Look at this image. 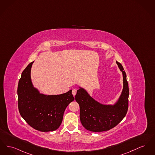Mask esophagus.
Here are the masks:
<instances>
[{
  "label": "esophagus",
  "mask_w": 155,
  "mask_h": 155,
  "mask_svg": "<svg viewBox=\"0 0 155 155\" xmlns=\"http://www.w3.org/2000/svg\"><path fill=\"white\" fill-rule=\"evenodd\" d=\"M72 94H73V95L74 96H75V95H76V94H77V90H76L75 89H74V90H73V91H72Z\"/></svg>",
  "instance_id": "1"
}]
</instances>
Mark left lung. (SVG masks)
<instances>
[{"label": "left lung", "instance_id": "obj_1", "mask_svg": "<svg viewBox=\"0 0 155 155\" xmlns=\"http://www.w3.org/2000/svg\"><path fill=\"white\" fill-rule=\"evenodd\" d=\"M123 75V90L114 105H104L95 100L85 90L79 87L75 101L80 105V118L82 126L91 132L107 131L116 127L125 117L128 109L129 87L127 74L117 61Z\"/></svg>", "mask_w": 155, "mask_h": 155}]
</instances>
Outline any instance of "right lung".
I'll list each match as a JSON object with an SVG mask.
<instances>
[{"instance_id":"right-lung-1","label":"right lung","mask_w":155,"mask_h":155,"mask_svg":"<svg viewBox=\"0 0 155 155\" xmlns=\"http://www.w3.org/2000/svg\"><path fill=\"white\" fill-rule=\"evenodd\" d=\"M30 63L21 73L18 87V108L28 124L41 132L53 131L60 126L65 109L74 100L72 90L60 95H45L34 87Z\"/></svg>"}]
</instances>
